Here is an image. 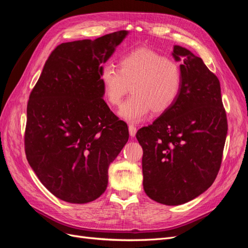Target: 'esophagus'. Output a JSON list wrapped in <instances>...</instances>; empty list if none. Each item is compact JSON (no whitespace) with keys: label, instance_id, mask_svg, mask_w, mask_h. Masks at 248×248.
Listing matches in <instances>:
<instances>
[{"label":"esophagus","instance_id":"esophagus-1","mask_svg":"<svg viewBox=\"0 0 248 248\" xmlns=\"http://www.w3.org/2000/svg\"><path fill=\"white\" fill-rule=\"evenodd\" d=\"M128 128H129V134H130V137L133 138L134 136H136V133H137V127L133 126L132 124H130Z\"/></svg>","mask_w":248,"mask_h":248}]
</instances>
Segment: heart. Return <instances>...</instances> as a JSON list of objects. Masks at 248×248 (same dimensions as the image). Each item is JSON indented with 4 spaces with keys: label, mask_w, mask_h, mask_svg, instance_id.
I'll list each match as a JSON object with an SVG mask.
<instances>
[{
    "label": "heart",
    "mask_w": 248,
    "mask_h": 248,
    "mask_svg": "<svg viewBox=\"0 0 248 248\" xmlns=\"http://www.w3.org/2000/svg\"><path fill=\"white\" fill-rule=\"evenodd\" d=\"M119 70L110 64L102 66L100 81L109 106L118 108L124 97L132 95L120 109L126 121L140 122L150 111H168L181 92L182 71L177 62L150 48H138L119 60Z\"/></svg>",
    "instance_id": "heart-1"
}]
</instances>
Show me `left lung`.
Returning <instances> with one entry per match:
<instances>
[{
    "instance_id": "left-lung-1",
    "label": "left lung",
    "mask_w": 248,
    "mask_h": 248,
    "mask_svg": "<svg viewBox=\"0 0 248 248\" xmlns=\"http://www.w3.org/2000/svg\"><path fill=\"white\" fill-rule=\"evenodd\" d=\"M183 59L182 88L176 102L153 124L139 129L144 190L163 205L199 197L218 174L228 132L219 79L200 57L175 46Z\"/></svg>"
}]
</instances>
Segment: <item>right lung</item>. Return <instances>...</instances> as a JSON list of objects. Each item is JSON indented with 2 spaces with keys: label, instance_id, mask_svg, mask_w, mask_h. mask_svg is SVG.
Instances as JSON below:
<instances>
[{
  "label": "right lung",
  "instance_id": "obj_1",
  "mask_svg": "<svg viewBox=\"0 0 248 248\" xmlns=\"http://www.w3.org/2000/svg\"><path fill=\"white\" fill-rule=\"evenodd\" d=\"M122 30L60 44L47 58L27 106L25 152L40 182L62 201L85 204L106 191L108 167L128 140L127 124L103 100L101 64Z\"/></svg>",
  "mask_w": 248,
  "mask_h": 248
}]
</instances>
